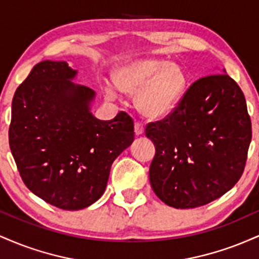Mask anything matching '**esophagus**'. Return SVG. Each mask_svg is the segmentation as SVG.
Returning a JSON list of instances; mask_svg holds the SVG:
<instances>
[{
	"label": "esophagus",
	"instance_id": "esophagus-1",
	"mask_svg": "<svg viewBox=\"0 0 259 259\" xmlns=\"http://www.w3.org/2000/svg\"><path fill=\"white\" fill-rule=\"evenodd\" d=\"M134 129H135L136 135H141V134H144V125H142L141 123H139V121H136Z\"/></svg>",
	"mask_w": 259,
	"mask_h": 259
}]
</instances>
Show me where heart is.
I'll return each instance as SVG.
<instances>
[{"label": "heart", "instance_id": "1", "mask_svg": "<svg viewBox=\"0 0 259 259\" xmlns=\"http://www.w3.org/2000/svg\"><path fill=\"white\" fill-rule=\"evenodd\" d=\"M120 90L136 94L135 103L145 117L157 119L169 114L185 92L189 78L183 67L162 59L130 62L115 74ZM107 95L115 97V90L107 88Z\"/></svg>", "mask_w": 259, "mask_h": 259}]
</instances>
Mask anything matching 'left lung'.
I'll return each mask as SVG.
<instances>
[{
	"mask_svg": "<svg viewBox=\"0 0 259 259\" xmlns=\"http://www.w3.org/2000/svg\"><path fill=\"white\" fill-rule=\"evenodd\" d=\"M145 134L156 147L150 165L154 194L185 209L233 189L245 169L252 127L241 89L223 73L196 80L171 113L148 123Z\"/></svg>",
	"mask_w": 259,
	"mask_h": 259,
	"instance_id": "left-lung-1",
	"label": "left lung"
}]
</instances>
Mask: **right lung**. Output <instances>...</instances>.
<instances>
[{
    "mask_svg": "<svg viewBox=\"0 0 259 259\" xmlns=\"http://www.w3.org/2000/svg\"><path fill=\"white\" fill-rule=\"evenodd\" d=\"M64 61L35 65L12 101L8 136L20 177L52 206L78 210L105 192L112 163L134 141L125 112L100 120L90 112L95 91L72 81Z\"/></svg>",
    "mask_w": 259,
    "mask_h": 259,
    "instance_id": "obj_1",
    "label": "right lung"
}]
</instances>
